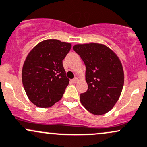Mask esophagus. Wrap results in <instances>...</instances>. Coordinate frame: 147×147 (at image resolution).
<instances>
[{
	"label": "esophagus",
	"instance_id": "34e87169",
	"mask_svg": "<svg viewBox=\"0 0 147 147\" xmlns=\"http://www.w3.org/2000/svg\"><path fill=\"white\" fill-rule=\"evenodd\" d=\"M79 81V79L78 78H75L73 79V80H72V82H78Z\"/></svg>",
	"mask_w": 147,
	"mask_h": 147
}]
</instances>
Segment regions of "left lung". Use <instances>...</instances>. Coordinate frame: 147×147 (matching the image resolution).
Instances as JSON below:
<instances>
[{"mask_svg":"<svg viewBox=\"0 0 147 147\" xmlns=\"http://www.w3.org/2000/svg\"><path fill=\"white\" fill-rule=\"evenodd\" d=\"M73 49L86 65L88 89L80 101L91 113L101 115L113 108L124 84V71L116 53L98 43L76 44Z\"/></svg>","mask_w":147,"mask_h":147,"instance_id":"1","label":"left lung"}]
</instances>
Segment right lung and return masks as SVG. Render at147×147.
<instances>
[{"label":"right lung","mask_w":147,"mask_h":147,"mask_svg":"<svg viewBox=\"0 0 147 147\" xmlns=\"http://www.w3.org/2000/svg\"><path fill=\"white\" fill-rule=\"evenodd\" d=\"M70 43L46 39L36 44L26 57L22 80L29 101L40 108H49L59 101L69 80L63 61Z\"/></svg>","instance_id":"add662e5"}]
</instances>
